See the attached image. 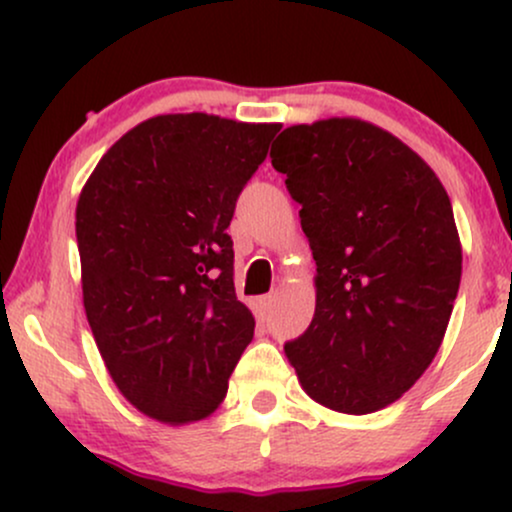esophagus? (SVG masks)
Here are the masks:
<instances>
[{"label": "esophagus", "mask_w": 512, "mask_h": 512, "mask_svg": "<svg viewBox=\"0 0 512 512\" xmlns=\"http://www.w3.org/2000/svg\"><path fill=\"white\" fill-rule=\"evenodd\" d=\"M272 308H274V296H262L260 301H257V313H260V317H269Z\"/></svg>", "instance_id": "obj_1"}]
</instances>
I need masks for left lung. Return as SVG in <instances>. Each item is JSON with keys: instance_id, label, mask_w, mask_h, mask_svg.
Wrapping results in <instances>:
<instances>
[{"instance_id": "1", "label": "left lung", "mask_w": 512, "mask_h": 512, "mask_svg": "<svg viewBox=\"0 0 512 512\" xmlns=\"http://www.w3.org/2000/svg\"><path fill=\"white\" fill-rule=\"evenodd\" d=\"M274 144L317 264L313 322L286 358L313 402L373 414L424 375L448 330L462 276L450 197L414 149L358 117L291 125Z\"/></svg>"}]
</instances>
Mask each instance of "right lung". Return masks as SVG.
I'll return each mask as SVG.
<instances>
[{"instance_id":"add662e5","label":"right lung","mask_w":512,"mask_h":512,"mask_svg":"<svg viewBox=\"0 0 512 512\" xmlns=\"http://www.w3.org/2000/svg\"><path fill=\"white\" fill-rule=\"evenodd\" d=\"M279 122L156 115L122 134L76 202L81 291L110 378L168 426L207 419L255 334L233 286L236 199Z\"/></svg>"}]
</instances>
